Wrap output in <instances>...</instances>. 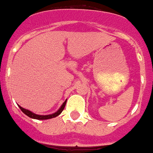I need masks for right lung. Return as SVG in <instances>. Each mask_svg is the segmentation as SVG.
Here are the masks:
<instances>
[{"mask_svg": "<svg viewBox=\"0 0 153 153\" xmlns=\"http://www.w3.org/2000/svg\"><path fill=\"white\" fill-rule=\"evenodd\" d=\"M65 104H66V101L65 102H64V103L62 104V106H60V108L58 111H57L56 112L53 113V114H51V115H37V114H35V113H33L30 111H28V110H26L25 108H23L20 106H19V108L23 112L25 113V115H28V117H30L32 119H36V120H48V119H51L54 118V117H56L57 115H59L60 113L62 112V111L65 108Z\"/></svg>", "mask_w": 153, "mask_h": 153, "instance_id": "obj_1", "label": "right lung"}]
</instances>
